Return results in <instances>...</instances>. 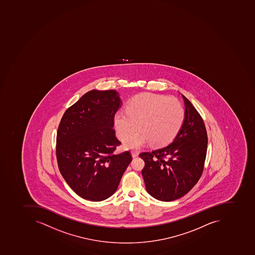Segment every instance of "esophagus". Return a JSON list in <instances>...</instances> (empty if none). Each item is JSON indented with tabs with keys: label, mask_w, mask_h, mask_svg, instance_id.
Masks as SVG:
<instances>
[{
	"label": "esophagus",
	"mask_w": 255,
	"mask_h": 255,
	"mask_svg": "<svg viewBox=\"0 0 255 255\" xmlns=\"http://www.w3.org/2000/svg\"><path fill=\"white\" fill-rule=\"evenodd\" d=\"M131 154H132V158H136V157L138 156L139 153H138L137 151H131Z\"/></svg>",
	"instance_id": "obj_1"
}]
</instances>
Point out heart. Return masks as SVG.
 Listing matches in <instances>:
<instances>
[{"mask_svg":"<svg viewBox=\"0 0 255 255\" xmlns=\"http://www.w3.org/2000/svg\"><path fill=\"white\" fill-rule=\"evenodd\" d=\"M185 112L182 105L173 97L143 93L129 101L127 110H120L114 116V126L119 139L127 138L124 147L136 149L151 143L161 147L167 144L177 136L182 127Z\"/></svg>","mask_w":255,"mask_h":255,"instance_id":"heart-1","label":"heart"}]
</instances>
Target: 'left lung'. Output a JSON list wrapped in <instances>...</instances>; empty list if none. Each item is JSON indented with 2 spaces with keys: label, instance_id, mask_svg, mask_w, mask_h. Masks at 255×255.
<instances>
[{
  "label": "left lung",
  "instance_id": "obj_1",
  "mask_svg": "<svg viewBox=\"0 0 255 255\" xmlns=\"http://www.w3.org/2000/svg\"><path fill=\"white\" fill-rule=\"evenodd\" d=\"M185 117L169 144L139 154L147 193L163 202L176 200L188 193L203 173L207 156V133L204 122L184 96Z\"/></svg>",
  "mask_w": 255,
  "mask_h": 255
}]
</instances>
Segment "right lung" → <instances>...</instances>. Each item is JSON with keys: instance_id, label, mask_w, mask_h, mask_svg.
<instances>
[{"instance_id": "right-lung-1", "label": "right lung", "mask_w": 255, "mask_h": 255, "mask_svg": "<svg viewBox=\"0 0 255 255\" xmlns=\"http://www.w3.org/2000/svg\"><path fill=\"white\" fill-rule=\"evenodd\" d=\"M122 101L116 90H91L63 114L56 135L58 167L80 197L99 202L117 190L132 161L129 151L115 154L114 116Z\"/></svg>"}]
</instances>
